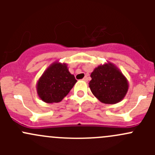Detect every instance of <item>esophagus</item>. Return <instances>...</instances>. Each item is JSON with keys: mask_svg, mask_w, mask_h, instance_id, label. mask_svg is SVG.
<instances>
[{"mask_svg": "<svg viewBox=\"0 0 155 155\" xmlns=\"http://www.w3.org/2000/svg\"><path fill=\"white\" fill-rule=\"evenodd\" d=\"M87 79H87V76H85V77L83 78V81H85V82H87Z\"/></svg>", "mask_w": 155, "mask_h": 155, "instance_id": "1", "label": "esophagus"}]
</instances>
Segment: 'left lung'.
<instances>
[{
	"label": "left lung",
	"mask_w": 155,
	"mask_h": 155,
	"mask_svg": "<svg viewBox=\"0 0 155 155\" xmlns=\"http://www.w3.org/2000/svg\"><path fill=\"white\" fill-rule=\"evenodd\" d=\"M89 87L103 104H115L122 101L129 87L127 78L115 64L99 65L91 73Z\"/></svg>",
	"instance_id": "8db88e82"
}]
</instances>
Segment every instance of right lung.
Listing matches in <instances>:
<instances>
[{
  "instance_id": "obj_1",
  "label": "right lung",
  "mask_w": 155,
  "mask_h": 155,
  "mask_svg": "<svg viewBox=\"0 0 155 155\" xmlns=\"http://www.w3.org/2000/svg\"><path fill=\"white\" fill-rule=\"evenodd\" d=\"M76 82L74 76L69 72L67 64L55 61L37 81V94L45 103H59L68 94Z\"/></svg>"
}]
</instances>
